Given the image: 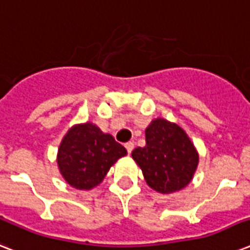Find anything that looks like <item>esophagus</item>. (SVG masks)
<instances>
[{"instance_id": "1", "label": "esophagus", "mask_w": 250, "mask_h": 250, "mask_svg": "<svg viewBox=\"0 0 250 250\" xmlns=\"http://www.w3.org/2000/svg\"><path fill=\"white\" fill-rule=\"evenodd\" d=\"M125 149H127V152H128V154L133 150V143H132V141H128V143H125Z\"/></svg>"}]
</instances>
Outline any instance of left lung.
I'll return each mask as SVG.
<instances>
[{
	"instance_id": "1",
	"label": "left lung",
	"mask_w": 250,
	"mask_h": 250,
	"mask_svg": "<svg viewBox=\"0 0 250 250\" xmlns=\"http://www.w3.org/2000/svg\"><path fill=\"white\" fill-rule=\"evenodd\" d=\"M145 143L143 148L133 149L132 158L150 188L168 194L189 184L198 153L182 127L157 118L145 129Z\"/></svg>"
}]
</instances>
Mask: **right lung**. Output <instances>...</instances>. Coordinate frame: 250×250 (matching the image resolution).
Here are the masks:
<instances>
[{"label":"right lung","instance_id":"right-lung-1","mask_svg":"<svg viewBox=\"0 0 250 250\" xmlns=\"http://www.w3.org/2000/svg\"><path fill=\"white\" fill-rule=\"evenodd\" d=\"M127 150L111 135L86 122L68 129L61 143L57 164L63 179L71 187L88 190L98 186Z\"/></svg>","mask_w":250,"mask_h":250}]
</instances>
